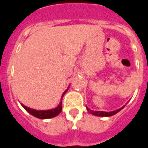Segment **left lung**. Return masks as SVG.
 Instances as JSON below:
<instances>
[{"label":"left lung","instance_id":"8db88e82","mask_svg":"<svg viewBox=\"0 0 148 148\" xmlns=\"http://www.w3.org/2000/svg\"><path fill=\"white\" fill-rule=\"evenodd\" d=\"M126 103V104H127ZM126 105H124V106H123L122 107H121L120 109H118V110H114V111H111V112H104V111H94V110H90L89 108L87 107L86 106V110H88V112L91 113L92 115H95V116H99V117H110V116H112V115H115V114H117V113L119 112H120L121 110L123 109V108Z\"/></svg>","mask_w":148,"mask_h":148}]
</instances>
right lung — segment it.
Wrapping results in <instances>:
<instances>
[{
    "mask_svg": "<svg viewBox=\"0 0 148 148\" xmlns=\"http://www.w3.org/2000/svg\"><path fill=\"white\" fill-rule=\"evenodd\" d=\"M69 86H70V85H69ZM69 86L68 87L66 90H65V92L62 93L61 97V101H60V103L56 107L53 108V109H51V110H34V109H31V108L27 107L25 105L22 104V103H21V105L23 106L24 110H26L27 112L32 115L33 116L36 117V118H38V119H51V118H54V117L57 116V115L61 112L62 111V97L63 96L65 95V94L66 93L67 91L69 90Z\"/></svg>",
    "mask_w": 148,
    "mask_h": 148,
    "instance_id": "1",
    "label": "right lung"
}]
</instances>
